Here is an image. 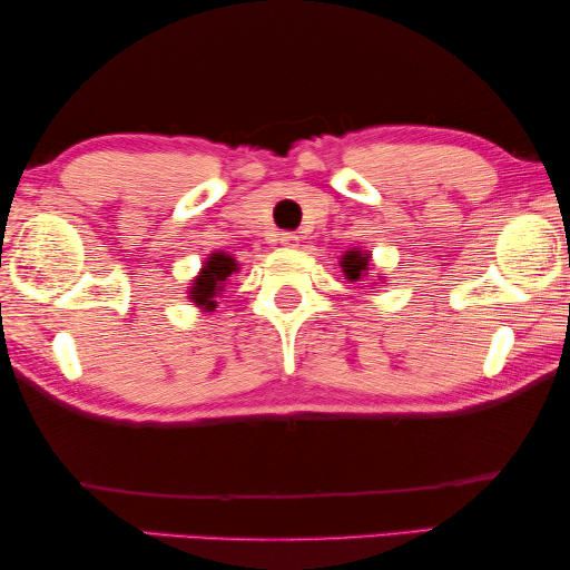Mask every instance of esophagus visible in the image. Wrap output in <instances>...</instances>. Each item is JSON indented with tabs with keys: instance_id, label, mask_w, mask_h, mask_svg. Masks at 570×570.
<instances>
[{
	"instance_id": "1",
	"label": "esophagus",
	"mask_w": 570,
	"mask_h": 570,
	"mask_svg": "<svg viewBox=\"0 0 570 570\" xmlns=\"http://www.w3.org/2000/svg\"><path fill=\"white\" fill-rule=\"evenodd\" d=\"M297 242H301V237H297L295 232H283V235H279V245L283 247H297Z\"/></svg>"
}]
</instances>
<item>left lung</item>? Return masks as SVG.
<instances>
[{"label":"left lung","instance_id":"left-lung-1","mask_svg":"<svg viewBox=\"0 0 570 570\" xmlns=\"http://www.w3.org/2000/svg\"><path fill=\"white\" fill-rule=\"evenodd\" d=\"M341 267L351 283H358L363 275H368V255H363L361 249H351L341 257Z\"/></svg>","mask_w":570,"mask_h":570}]
</instances>
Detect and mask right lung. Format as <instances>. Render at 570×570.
Segmentation results:
<instances>
[{
	"label": "right lung",
	"mask_w": 570,
	"mask_h": 570,
	"mask_svg": "<svg viewBox=\"0 0 570 570\" xmlns=\"http://www.w3.org/2000/svg\"><path fill=\"white\" fill-rule=\"evenodd\" d=\"M237 269L239 267L235 263V257L227 255V252H214V255L207 257V263H204L197 279L191 283L189 301L202 307V311H214V307H217L214 297H219L229 275L237 273Z\"/></svg>",
	"instance_id": "obj_1"
}]
</instances>
